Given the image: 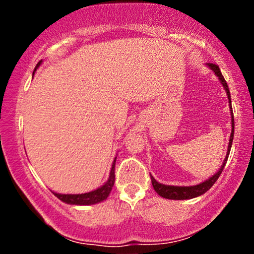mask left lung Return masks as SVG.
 I'll list each match as a JSON object with an SVG mask.
<instances>
[{
    "instance_id": "obj_1",
    "label": "left lung",
    "mask_w": 254,
    "mask_h": 254,
    "mask_svg": "<svg viewBox=\"0 0 254 254\" xmlns=\"http://www.w3.org/2000/svg\"><path fill=\"white\" fill-rule=\"evenodd\" d=\"M208 66L211 69L212 71L215 72V75H216V76L220 78L221 83H222V86L224 87V89H226L227 95H228V99H229L230 115H232V132H230L228 150H227L226 159H224L223 164H222V166H221V168H220V170H218L217 173H215L214 176L209 178V179L205 180V182L198 184V185H194V186H170V185H164V184L157 183L156 180L150 176L151 184H153L154 190L157 192V194H160V196L164 197V198H167V199H179V200H182V199H191V198L198 197V196H200V194L205 193V192L208 191L212 185H214L215 182H216V180L218 179V177L221 176V173H222L224 166H226L227 160H228L230 148H232L233 137H234V116H233L232 104H230V93H229L228 84H227L226 80H224L223 75L221 74V70H220V68H218V65H216V64H214V63H208Z\"/></svg>"
}]
</instances>
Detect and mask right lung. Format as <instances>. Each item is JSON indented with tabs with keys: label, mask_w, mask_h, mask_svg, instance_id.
<instances>
[{
	"label": "right lung",
	"mask_w": 254,
	"mask_h": 254,
	"mask_svg": "<svg viewBox=\"0 0 254 254\" xmlns=\"http://www.w3.org/2000/svg\"><path fill=\"white\" fill-rule=\"evenodd\" d=\"M39 64L40 63H38L37 66L39 65ZM36 69H34V70H36ZM116 159H117V157H116ZM116 159L112 164V168H111L109 180H107L101 188L97 189V190L87 192V193H81V194H62V193H56V192H52V193H54L58 199H61L64 203L76 204V205H90V204H97V203L103 202V200H105L107 197H109L110 192L113 188V184H115Z\"/></svg>",
	"instance_id": "right-lung-1"
}]
</instances>
